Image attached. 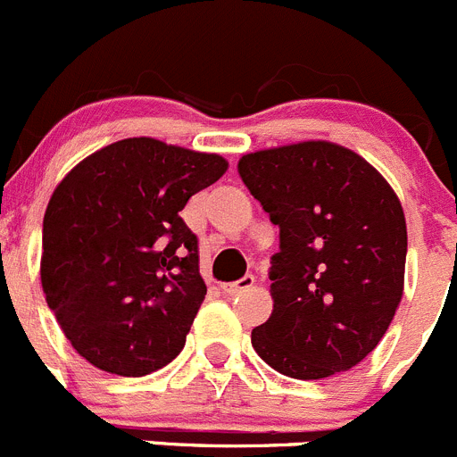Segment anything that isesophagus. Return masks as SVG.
I'll return each mask as SVG.
<instances>
[{"mask_svg": "<svg viewBox=\"0 0 457 457\" xmlns=\"http://www.w3.org/2000/svg\"><path fill=\"white\" fill-rule=\"evenodd\" d=\"M254 287V277L253 275H245L243 279L238 281H232V284H225L223 287V293H228V295H241V293L250 291V288Z\"/></svg>", "mask_w": 457, "mask_h": 457, "instance_id": "34e87169", "label": "esophagus"}]
</instances>
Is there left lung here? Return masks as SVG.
<instances>
[{"label":"left lung","instance_id":"1","mask_svg":"<svg viewBox=\"0 0 457 457\" xmlns=\"http://www.w3.org/2000/svg\"><path fill=\"white\" fill-rule=\"evenodd\" d=\"M237 169L279 228L272 313L253 329L254 352L302 381L347 372L386 336L403 295L408 232L395 189L325 139L248 153Z\"/></svg>","mask_w":457,"mask_h":457}]
</instances>
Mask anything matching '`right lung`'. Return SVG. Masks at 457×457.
I'll use <instances>...</instances> for the list:
<instances>
[{
	"label": "right lung",
	"mask_w": 457,
	"mask_h": 457,
	"mask_svg": "<svg viewBox=\"0 0 457 457\" xmlns=\"http://www.w3.org/2000/svg\"><path fill=\"white\" fill-rule=\"evenodd\" d=\"M225 170L216 153L130 137L85 157L54 189L42 291L94 368L144 377L182 352L207 287L180 212Z\"/></svg>",
	"instance_id": "right-lung-1"
}]
</instances>
